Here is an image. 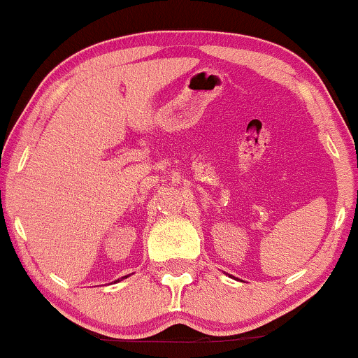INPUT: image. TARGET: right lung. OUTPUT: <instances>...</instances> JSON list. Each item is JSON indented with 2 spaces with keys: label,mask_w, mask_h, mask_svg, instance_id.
I'll use <instances>...</instances> for the list:
<instances>
[{
  "label": "right lung",
  "mask_w": 358,
  "mask_h": 358,
  "mask_svg": "<svg viewBox=\"0 0 358 358\" xmlns=\"http://www.w3.org/2000/svg\"><path fill=\"white\" fill-rule=\"evenodd\" d=\"M124 278H126V276H124Z\"/></svg>",
  "instance_id": "1"
}]
</instances>
